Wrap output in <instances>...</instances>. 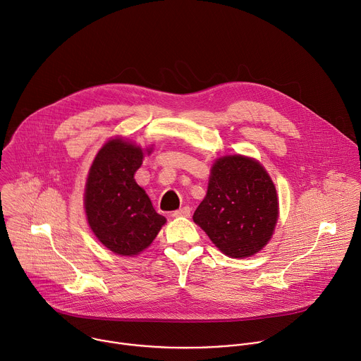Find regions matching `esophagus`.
Masks as SVG:
<instances>
[{
	"mask_svg": "<svg viewBox=\"0 0 361 361\" xmlns=\"http://www.w3.org/2000/svg\"><path fill=\"white\" fill-rule=\"evenodd\" d=\"M191 214V209L190 207H183L180 210L173 212V217H190Z\"/></svg>",
	"mask_w": 361,
	"mask_h": 361,
	"instance_id": "esophagus-1",
	"label": "esophagus"
}]
</instances>
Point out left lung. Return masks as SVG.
<instances>
[{
    "mask_svg": "<svg viewBox=\"0 0 361 361\" xmlns=\"http://www.w3.org/2000/svg\"><path fill=\"white\" fill-rule=\"evenodd\" d=\"M277 217V192L267 171L252 159L228 156L214 163L192 220L226 255L244 259L267 244Z\"/></svg>",
    "mask_w": 361,
    "mask_h": 361,
    "instance_id": "left-lung-1",
    "label": "left lung"
}]
</instances>
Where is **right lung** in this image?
<instances>
[{"label":"right lung","mask_w":361,"mask_h":361,"mask_svg":"<svg viewBox=\"0 0 361 361\" xmlns=\"http://www.w3.org/2000/svg\"><path fill=\"white\" fill-rule=\"evenodd\" d=\"M141 164V147L111 140L98 151L85 184L88 224L102 244L120 255L141 252L166 223L134 180Z\"/></svg>","instance_id":"obj_1"}]
</instances>
